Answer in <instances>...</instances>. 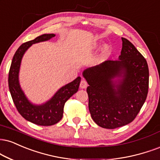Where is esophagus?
<instances>
[{
    "label": "esophagus",
    "mask_w": 160,
    "mask_h": 160,
    "mask_svg": "<svg viewBox=\"0 0 160 160\" xmlns=\"http://www.w3.org/2000/svg\"><path fill=\"white\" fill-rule=\"evenodd\" d=\"M87 86H88L87 82H86L84 79H82V80H81V82H80V87L81 88H86V87H87Z\"/></svg>",
    "instance_id": "obj_1"
}]
</instances>
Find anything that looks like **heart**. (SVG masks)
Here are the masks:
<instances>
[{
	"instance_id": "b5f03b06",
	"label": "heart",
	"mask_w": 160,
	"mask_h": 160,
	"mask_svg": "<svg viewBox=\"0 0 160 160\" xmlns=\"http://www.w3.org/2000/svg\"><path fill=\"white\" fill-rule=\"evenodd\" d=\"M98 46H99V45H94L93 48H97V47H98ZM107 51H108V48H107L105 49V51H106V52H107Z\"/></svg>"
}]
</instances>
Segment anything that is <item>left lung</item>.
Wrapping results in <instances>:
<instances>
[{
	"label": "left lung",
	"instance_id": "8db88e82",
	"mask_svg": "<svg viewBox=\"0 0 160 160\" xmlns=\"http://www.w3.org/2000/svg\"><path fill=\"white\" fill-rule=\"evenodd\" d=\"M119 60H107L83 72L88 109L93 121L106 129L132 122L145 103L149 88L147 61L127 38H122ZM123 77L117 85L115 77Z\"/></svg>",
	"mask_w": 160,
	"mask_h": 160
}]
</instances>
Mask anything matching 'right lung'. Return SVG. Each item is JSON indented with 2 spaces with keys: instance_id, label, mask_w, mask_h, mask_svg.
<instances>
[{
  "instance_id": "right-lung-1",
  "label": "right lung",
  "mask_w": 160,
  "mask_h": 160,
  "mask_svg": "<svg viewBox=\"0 0 160 160\" xmlns=\"http://www.w3.org/2000/svg\"><path fill=\"white\" fill-rule=\"evenodd\" d=\"M54 34H43L35 39L23 43L15 53L9 72V92L17 110L23 118L37 125L51 126L58 123L62 118L65 103L78 91L80 77L59 90L48 102L41 106L31 104L21 89L18 82V72L24 52L32 44L47 41L54 37Z\"/></svg>"
}]
</instances>
